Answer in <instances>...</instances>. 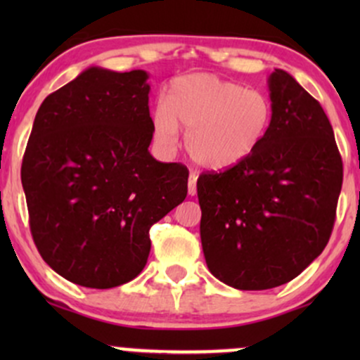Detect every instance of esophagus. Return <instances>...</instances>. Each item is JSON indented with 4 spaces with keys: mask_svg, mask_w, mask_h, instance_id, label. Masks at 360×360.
I'll return each mask as SVG.
<instances>
[{
    "mask_svg": "<svg viewBox=\"0 0 360 360\" xmlns=\"http://www.w3.org/2000/svg\"><path fill=\"white\" fill-rule=\"evenodd\" d=\"M196 181H198V176L194 174V172H191V174H189V179H188V193L191 194V196L196 194Z\"/></svg>",
    "mask_w": 360,
    "mask_h": 360,
    "instance_id": "esophagus-1",
    "label": "esophagus"
}]
</instances>
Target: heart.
<instances>
[{
    "label": "heart",
    "mask_w": 360,
    "mask_h": 360,
    "mask_svg": "<svg viewBox=\"0 0 360 360\" xmlns=\"http://www.w3.org/2000/svg\"><path fill=\"white\" fill-rule=\"evenodd\" d=\"M154 134L174 146L177 125L186 131V150L198 166L223 171L238 166L262 146L272 123L266 93L243 88L213 74L177 77L167 89V103L154 110Z\"/></svg>",
    "instance_id": "obj_1"
}]
</instances>
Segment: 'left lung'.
<instances>
[{
  "label": "left lung",
  "mask_w": 360,
  "mask_h": 360,
  "mask_svg": "<svg viewBox=\"0 0 360 360\" xmlns=\"http://www.w3.org/2000/svg\"><path fill=\"white\" fill-rule=\"evenodd\" d=\"M267 84L272 123L262 146L196 184L206 266L243 291L286 284L323 252L344 179L320 103L283 69Z\"/></svg>",
  "instance_id": "1"
}]
</instances>
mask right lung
<instances>
[{"label":"right lung","mask_w":360,"mask_h":360,"mask_svg":"<svg viewBox=\"0 0 360 360\" xmlns=\"http://www.w3.org/2000/svg\"><path fill=\"white\" fill-rule=\"evenodd\" d=\"M148 74L89 68L45 98L22 162L34 242L62 278L125 284L146 267L148 230L183 203L188 169L148 152Z\"/></svg>","instance_id":"1"}]
</instances>
